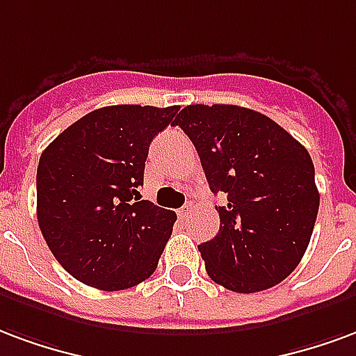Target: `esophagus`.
Segmentation results:
<instances>
[{"instance_id": "34e87169", "label": "esophagus", "mask_w": 356, "mask_h": 356, "mask_svg": "<svg viewBox=\"0 0 356 356\" xmlns=\"http://www.w3.org/2000/svg\"><path fill=\"white\" fill-rule=\"evenodd\" d=\"M191 210H193V204L186 203L180 210H178V214H180V218H188L189 214H191Z\"/></svg>"}]
</instances>
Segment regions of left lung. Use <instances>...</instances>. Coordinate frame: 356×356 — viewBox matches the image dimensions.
<instances>
[{
    "label": "left lung",
    "mask_w": 356,
    "mask_h": 356,
    "mask_svg": "<svg viewBox=\"0 0 356 356\" xmlns=\"http://www.w3.org/2000/svg\"><path fill=\"white\" fill-rule=\"evenodd\" d=\"M193 142L216 207L220 232L199 245L207 273L252 294L284 281L302 261L318 212L307 149L273 119L232 104H191L176 115Z\"/></svg>",
    "instance_id": "left-lung-1"
}]
</instances>
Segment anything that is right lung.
Returning <instances> with one entry per match:
<instances>
[{"instance_id":"obj_1","label":"right lung","mask_w":356,"mask_h":356,"mask_svg":"<svg viewBox=\"0 0 356 356\" xmlns=\"http://www.w3.org/2000/svg\"><path fill=\"white\" fill-rule=\"evenodd\" d=\"M178 106H106L70 124L41 153L38 222L74 279L98 290H124L155 271L176 214L142 201L152 140Z\"/></svg>"}]
</instances>
